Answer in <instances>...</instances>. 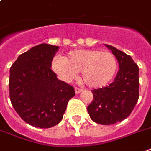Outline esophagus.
Here are the masks:
<instances>
[{
	"label": "esophagus",
	"instance_id": "obj_1",
	"mask_svg": "<svg viewBox=\"0 0 151 151\" xmlns=\"http://www.w3.org/2000/svg\"><path fill=\"white\" fill-rule=\"evenodd\" d=\"M74 90H75L76 94H78V93H80L81 92V91H82V89H81V88H77V87H76V88H74Z\"/></svg>",
	"mask_w": 151,
	"mask_h": 151
}]
</instances>
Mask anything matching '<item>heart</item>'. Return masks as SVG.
<instances>
[{
    "label": "heart",
    "mask_w": 151,
    "mask_h": 151,
    "mask_svg": "<svg viewBox=\"0 0 151 151\" xmlns=\"http://www.w3.org/2000/svg\"><path fill=\"white\" fill-rule=\"evenodd\" d=\"M53 71L61 80L71 82L81 72V78L91 88H101L112 80L116 73V58L109 51L96 49L72 50L64 58H55Z\"/></svg>",
    "instance_id": "obj_1"
}]
</instances>
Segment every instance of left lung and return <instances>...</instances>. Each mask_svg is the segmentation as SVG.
Wrapping results in <instances>:
<instances>
[{"instance_id": "8db88e82", "label": "left lung", "mask_w": 151, "mask_h": 151, "mask_svg": "<svg viewBox=\"0 0 151 151\" xmlns=\"http://www.w3.org/2000/svg\"><path fill=\"white\" fill-rule=\"evenodd\" d=\"M116 58L119 70L111 84L93 89V101L87 108L91 119L102 125L124 120L132 113L139 93V66L130 55L104 44Z\"/></svg>"}]
</instances>
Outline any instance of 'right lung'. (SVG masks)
Listing matches in <instances>:
<instances>
[{
  "label": "right lung",
  "instance_id": "right-lung-1",
  "mask_svg": "<svg viewBox=\"0 0 151 151\" xmlns=\"http://www.w3.org/2000/svg\"><path fill=\"white\" fill-rule=\"evenodd\" d=\"M58 46L42 43L17 58L10 68V101L27 124L49 128L63 119L68 101L75 96L73 86L58 80L51 70Z\"/></svg>",
  "mask_w": 151,
  "mask_h": 151
}]
</instances>
